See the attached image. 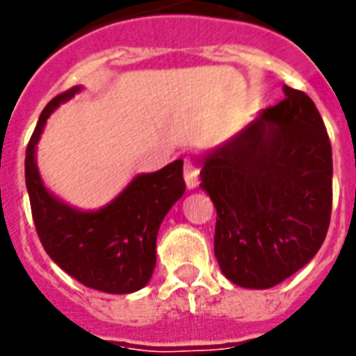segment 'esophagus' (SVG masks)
Here are the masks:
<instances>
[{"instance_id":"esophagus-1","label":"esophagus","mask_w":356,"mask_h":356,"mask_svg":"<svg viewBox=\"0 0 356 356\" xmlns=\"http://www.w3.org/2000/svg\"><path fill=\"white\" fill-rule=\"evenodd\" d=\"M184 183L188 188H194L197 184V177H200V168L192 159H184V168H183Z\"/></svg>"}]
</instances>
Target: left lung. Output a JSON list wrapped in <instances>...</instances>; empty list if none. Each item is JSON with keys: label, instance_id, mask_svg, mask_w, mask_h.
I'll return each instance as SVG.
<instances>
[{"label": "left lung", "instance_id": "1", "mask_svg": "<svg viewBox=\"0 0 356 356\" xmlns=\"http://www.w3.org/2000/svg\"><path fill=\"white\" fill-rule=\"evenodd\" d=\"M235 140L203 160L216 207L214 256L241 287L267 289L321 248L332 211V147L314 100L284 86Z\"/></svg>", "mask_w": 356, "mask_h": 356}]
</instances>
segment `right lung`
Returning a JSON list of instances; mask_svg holds the SVG:
<instances>
[{"label":"right lung","mask_w":356,"mask_h":356,"mask_svg":"<svg viewBox=\"0 0 356 356\" xmlns=\"http://www.w3.org/2000/svg\"><path fill=\"white\" fill-rule=\"evenodd\" d=\"M70 88L46 104L26 149V186L35 229L46 254L67 275L97 291L132 293L149 282L156 265V233L168 211L184 194L183 160L138 175L121 196L97 213H80L48 194L35 164V145Z\"/></svg>","instance_id":"right-lung-1"}]
</instances>
